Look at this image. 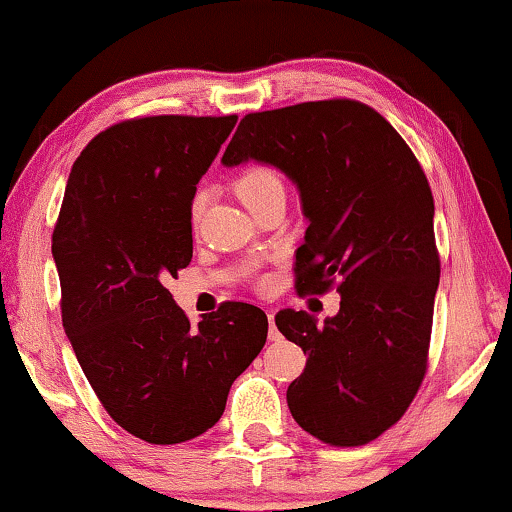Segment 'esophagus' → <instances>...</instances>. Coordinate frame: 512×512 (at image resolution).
Instances as JSON below:
<instances>
[{
    "instance_id": "34e87169",
    "label": "esophagus",
    "mask_w": 512,
    "mask_h": 512,
    "mask_svg": "<svg viewBox=\"0 0 512 512\" xmlns=\"http://www.w3.org/2000/svg\"><path fill=\"white\" fill-rule=\"evenodd\" d=\"M267 319H269V340H271V342L281 340V333L276 331V323H274V312H269V314H267Z\"/></svg>"
}]
</instances>
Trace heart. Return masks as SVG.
I'll return each mask as SVG.
<instances>
[{
	"instance_id": "b5f03b06",
	"label": "heart",
	"mask_w": 512,
	"mask_h": 512,
	"mask_svg": "<svg viewBox=\"0 0 512 512\" xmlns=\"http://www.w3.org/2000/svg\"><path fill=\"white\" fill-rule=\"evenodd\" d=\"M234 189L238 193V198H241L250 210H255L264 198L271 196V193L283 191V184L281 179H278V174L274 170H269V167H248V170L238 174ZM203 208H205V193L198 191L191 203L193 224H198L200 215H203Z\"/></svg>"
}]
</instances>
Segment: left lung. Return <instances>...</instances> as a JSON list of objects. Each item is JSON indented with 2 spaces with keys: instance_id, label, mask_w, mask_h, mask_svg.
<instances>
[{
  "instance_id": "left-lung-1",
  "label": "left lung",
  "mask_w": 512,
  "mask_h": 512,
  "mask_svg": "<svg viewBox=\"0 0 512 512\" xmlns=\"http://www.w3.org/2000/svg\"><path fill=\"white\" fill-rule=\"evenodd\" d=\"M274 165L300 191L307 217L295 288L338 283L340 312L316 323L283 309L278 331L307 354L288 387L302 430L333 446H361L390 430L425 371L439 286L435 200L399 132L366 103L307 101L250 113L226 146V167Z\"/></svg>"
}]
</instances>
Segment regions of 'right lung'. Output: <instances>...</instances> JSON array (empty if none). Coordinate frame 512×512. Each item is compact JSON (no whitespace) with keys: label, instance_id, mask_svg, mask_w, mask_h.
<instances>
[{"label":"right lung","instance_id":"add662e5","mask_svg":"<svg viewBox=\"0 0 512 512\" xmlns=\"http://www.w3.org/2000/svg\"><path fill=\"white\" fill-rule=\"evenodd\" d=\"M236 120L153 115L96 134L51 236L75 357L108 416L148 444L208 432L267 342L255 304L224 302L191 326L165 288L189 267L196 184Z\"/></svg>","mask_w":512,"mask_h":512}]
</instances>
